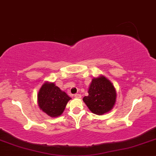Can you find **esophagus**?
Segmentation results:
<instances>
[{"label":"esophagus","instance_id":"esophagus-1","mask_svg":"<svg viewBox=\"0 0 156 156\" xmlns=\"http://www.w3.org/2000/svg\"><path fill=\"white\" fill-rule=\"evenodd\" d=\"M74 97L77 98H81V95H80V94H75V95H74Z\"/></svg>","mask_w":156,"mask_h":156}]
</instances>
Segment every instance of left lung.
Here are the masks:
<instances>
[{"label":"left lung","mask_w":156,"mask_h":156,"mask_svg":"<svg viewBox=\"0 0 156 156\" xmlns=\"http://www.w3.org/2000/svg\"><path fill=\"white\" fill-rule=\"evenodd\" d=\"M88 96L83 101L92 113L103 115L113 109L117 98V91L114 85L105 76L100 75L94 78L88 89Z\"/></svg>","instance_id":"left-lung-1"}]
</instances>
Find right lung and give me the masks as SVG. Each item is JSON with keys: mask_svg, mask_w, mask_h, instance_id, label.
Returning a JSON list of instances; mask_svg holds the SVG:
<instances>
[{"mask_svg": "<svg viewBox=\"0 0 156 156\" xmlns=\"http://www.w3.org/2000/svg\"><path fill=\"white\" fill-rule=\"evenodd\" d=\"M70 99L71 98L54 83L48 81L42 84L37 94L39 109L51 117H60Z\"/></svg>", "mask_w": 156, "mask_h": 156, "instance_id": "obj_1", "label": "right lung"}]
</instances>
